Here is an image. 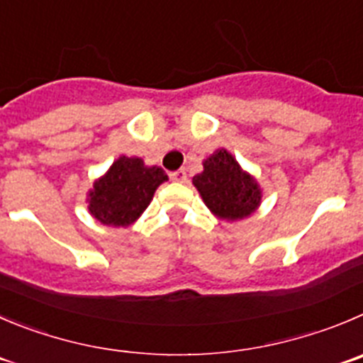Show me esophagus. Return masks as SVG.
Returning <instances> with one entry per match:
<instances>
[{
  "label": "esophagus",
  "mask_w": 363,
  "mask_h": 363,
  "mask_svg": "<svg viewBox=\"0 0 363 363\" xmlns=\"http://www.w3.org/2000/svg\"><path fill=\"white\" fill-rule=\"evenodd\" d=\"M169 176H171L172 182H179V184L187 182V171H185V169H178V171H172Z\"/></svg>",
  "instance_id": "esophagus-1"
}]
</instances>
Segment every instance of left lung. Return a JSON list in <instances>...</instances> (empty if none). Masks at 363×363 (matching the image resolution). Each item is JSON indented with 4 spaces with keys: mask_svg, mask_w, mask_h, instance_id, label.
Instances as JSON below:
<instances>
[{
    "mask_svg": "<svg viewBox=\"0 0 363 363\" xmlns=\"http://www.w3.org/2000/svg\"><path fill=\"white\" fill-rule=\"evenodd\" d=\"M203 172L192 184L205 205L226 220L244 219L260 205V189L226 150H219L203 162Z\"/></svg>",
    "mask_w": 363,
    "mask_h": 363,
    "instance_id": "left-lung-1",
    "label": "left lung"
}]
</instances>
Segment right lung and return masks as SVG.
<instances>
[{
  "instance_id": "obj_1",
  "label": "right lung",
  "mask_w": 363,
  "mask_h": 363,
  "mask_svg": "<svg viewBox=\"0 0 363 363\" xmlns=\"http://www.w3.org/2000/svg\"><path fill=\"white\" fill-rule=\"evenodd\" d=\"M165 179L164 169L146 167L135 157H121L94 184L89 194V210L99 223L128 226L147 208L157 187Z\"/></svg>"
}]
</instances>
